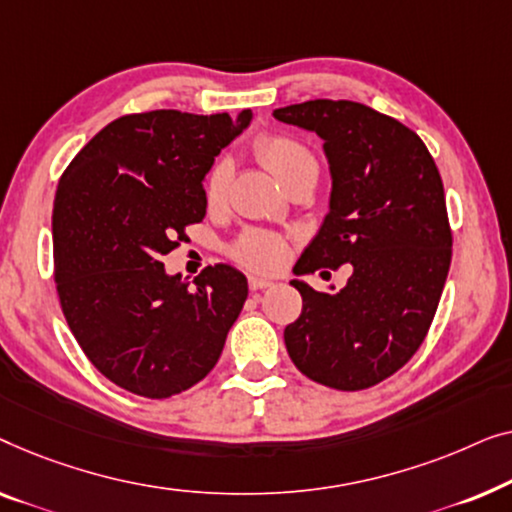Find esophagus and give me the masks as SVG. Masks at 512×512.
<instances>
[{
    "label": "esophagus",
    "instance_id": "34e87169",
    "mask_svg": "<svg viewBox=\"0 0 512 512\" xmlns=\"http://www.w3.org/2000/svg\"><path fill=\"white\" fill-rule=\"evenodd\" d=\"M248 285H250V290H264V287L273 285V280L266 278V276H257V273H250Z\"/></svg>",
    "mask_w": 512,
    "mask_h": 512
}]
</instances>
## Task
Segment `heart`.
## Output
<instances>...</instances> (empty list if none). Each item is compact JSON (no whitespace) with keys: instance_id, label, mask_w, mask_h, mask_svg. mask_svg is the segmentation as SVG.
I'll list each match as a JSON object with an SVG mask.
<instances>
[{"instance_id":"obj_1","label":"heart","mask_w":512,"mask_h":512,"mask_svg":"<svg viewBox=\"0 0 512 512\" xmlns=\"http://www.w3.org/2000/svg\"><path fill=\"white\" fill-rule=\"evenodd\" d=\"M255 155L280 183L287 185L292 178H297L304 171H318V162L311 150L304 143L290 139V136L280 134H264L255 141ZM229 181H232V164L220 160L211 169L206 181V199L211 204L225 199ZM234 255L239 262L253 266V269L271 271L283 264L287 255L285 241L276 234L269 232H248L243 239L236 243Z\"/></svg>"}]
</instances>
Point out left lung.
Listing matches in <instances>:
<instances>
[{
    "mask_svg": "<svg viewBox=\"0 0 512 512\" xmlns=\"http://www.w3.org/2000/svg\"><path fill=\"white\" fill-rule=\"evenodd\" d=\"M273 118L318 134L331 176L329 213L294 273L352 269L341 292L292 280L304 308L285 327L287 352L315 383L366 390L415 355L434 320L452 257L441 174L420 136L371 106L313 99Z\"/></svg>",
    "mask_w": 512,
    "mask_h": 512,
    "instance_id": "8db88e82",
    "label": "left lung"
}]
</instances>
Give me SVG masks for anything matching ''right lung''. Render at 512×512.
Masks as SVG:
<instances>
[{
  "label": "right lung",
  "instance_id": "right-lung-1",
  "mask_svg": "<svg viewBox=\"0 0 512 512\" xmlns=\"http://www.w3.org/2000/svg\"><path fill=\"white\" fill-rule=\"evenodd\" d=\"M253 120L243 109L122 115L78 153L53 204L60 304L78 345L122 390L167 399L208 376L248 297L229 264L194 290L162 257L206 215L204 178Z\"/></svg>",
  "mask_w": 512,
  "mask_h": 512
}]
</instances>
